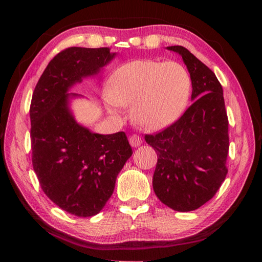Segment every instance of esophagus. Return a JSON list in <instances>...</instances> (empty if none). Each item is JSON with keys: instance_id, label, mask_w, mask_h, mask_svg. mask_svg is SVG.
<instances>
[{"instance_id": "esophagus-1", "label": "esophagus", "mask_w": 262, "mask_h": 262, "mask_svg": "<svg viewBox=\"0 0 262 262\" xmlns=\"http://www.w3.org/2000/svg\"><path fill=\"white\" fill-rule=\"evenodd\" d=\"M129 143H130L132 147H135L136 148V147H139V145H141L142 139H141L139 135L133 134V135L129 136Z\"/></svg>"}]
</instances>
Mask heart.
Listing matches in <instances>:
<instances>
[{
	"mask_svg": "<svg viewBox=\"0 0 262 262\" xmlns=\"http://www.w3.org/2000/svg\"><path fill=\"white\" fill-rule=\"evenodd\" d=\"M190 86L189 74L178 62L134 60L111 75L106 103L113 114H120L122 105L133 103V120L147 129L159 130L183 113Z\"/></svg>",
	"mask_w": 262,
	"mask_h": 262,
	"instance_id": "heart-1",
	"label": "heart"
}]
</instances>
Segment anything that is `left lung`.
I'll return each mask as SVG.
<instances>
[{
  "instance_id": "obj_1",
  "label": "left lung",
  "mask_w": 262,
  "mask_h": 262,
  "mask_svg": "<svg viewBox=\"0 0 262 262\" xmlns=\"http://www.w3.org/2000/svg\"><path fill=\"white\" fill-rule=\"evenodd\" d=\"M183 57L192 81L193 104L171 126L144 139L157 154L155 194L177 211H192L220 189L228 173V115L215 74L187 48L170 46Z\"/></svg>"
}]
</instances>
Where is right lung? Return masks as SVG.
Here are the masks:
<instances>
[{"instance_id":"obj_1","label":"right lung","mask_w":262,"mask_h":262,"mask_svg":"<svg viewBox=\"0 0 262 262\" xmlns=\"http://www.w3.org/2000/svg\"><path fill=\"white\" fill-rule=\"evenodd\" d=\"M108 47H70L53 57L35 85L30 106L32 165L39 184L61 209L95 216L113 194L133 151L123 132L101 135L75 120L68 94L114 59Z\"/></svg>"}]
</instances>
